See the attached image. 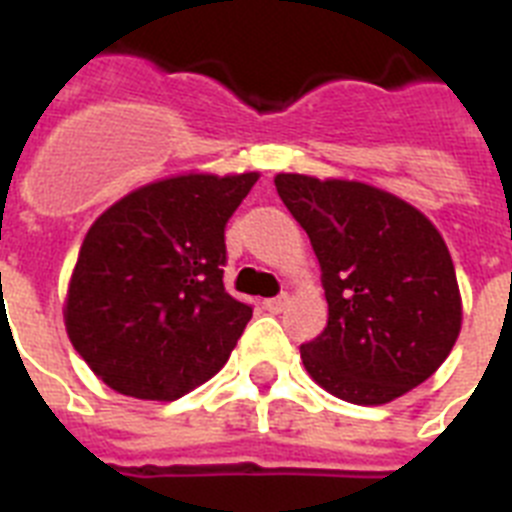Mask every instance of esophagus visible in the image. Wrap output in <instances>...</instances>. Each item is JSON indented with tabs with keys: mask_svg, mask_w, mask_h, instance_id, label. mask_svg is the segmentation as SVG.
Masks as SVG:
<instances>
[{
	"mask_svg": "<svg viewBox=\"0 0 512 512\" xmlns=\"http://www.w3.org/2000/svg\"><path fill=\"white\" fill-rule=\"evenodd\" d=\"M286 304H288V293H281V296H275V299L262 301V306H265L270 314H278V311H283V306Z\"/></svg>",
	"mask_w": 512,
	"mask_h": 512,
	"instance_id": "obj_1",
	"label": "esophagus"
}]
</instances>
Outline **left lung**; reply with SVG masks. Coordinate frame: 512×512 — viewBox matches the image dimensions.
Returning <instances> with one entry per match:
<instances>
[{
	"mask_svg": "<svg viewBox=\"0 0 512 512\" xmlns=\"http://www.w3.org/2000/svg\"><path fill=\"white\" fill-rule=\"evenodd\" d=\"M275 188L322 268L327 327L301 345L309 376L353 404L430 379L461 330L448 247L415 206L355 180L278 175Z\"/></svg>",
	"mask_w": 512,
	"mask_h": 512,
	"instance_id": "left-lung-1",
	"label": "left lung"
}]
</instances>
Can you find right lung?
Here are the masks:
<instances>
[{
  "instance_id": "right-lung-1",
  "label": "right lung",
  "mask_w": 512,
  "mask_h": 512,
  "mask_svg": "<svg viewBox=\"0 0 512 512\" xmlns=\"http://www.w3.org/2000/svg\"><path fill=\"white\" fill-rule=\"evenodd\" d=\"M257 177H167L128 193L90 226L64 322L110 389L172 402L229 361L252 306L224 288V229Z\"/></svg>"
}]
</instances>
